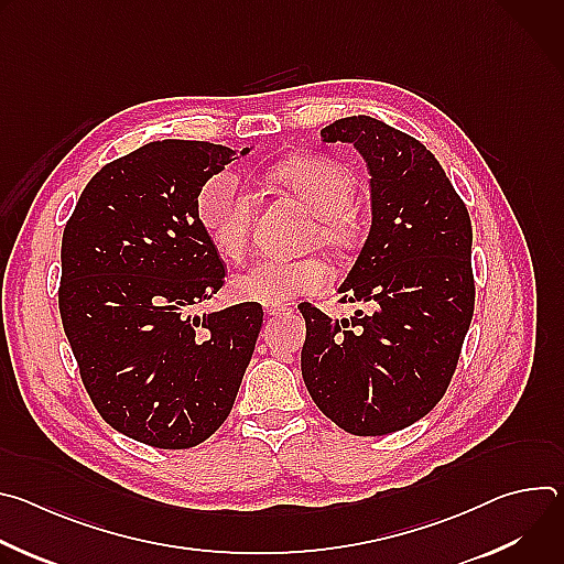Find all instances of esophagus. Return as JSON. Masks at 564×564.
<instances>
[{
	"instance_id": "1",
	"label": "esophagus",
	"mask_w": 564,
	"mask_h": 564,
	"mask_svg": "<svg viewBox=\"0 0 564 564\" xmlns=\"http://www.w3.org/2000/svg\"><path fill=\"white\" fill-rule=\"evenodd\" d=\"M263 310H265V314L268 316H281V314H288V305H283V303H265L263 305Z\"/></svg>"
}]
</instances>
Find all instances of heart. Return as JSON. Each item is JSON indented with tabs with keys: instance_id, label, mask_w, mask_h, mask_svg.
Here are the masks:
<instances>
[{
	"instance_id": "b5f03b06",
	"label": "heart",
	"mask_w": 564,
	"mask_h": 564,
	"mask_svg": "<svg viewBox=\"0 0 564 564\" xmlns=\"http://www.w3.org/2000/svg\"><path fill=\"white\" fill-rule=\"evenodd\" d=\"M274 178L314 214V240L337 252L355 248L357 223L352 207L357 183L346 167L328 158H294L274 170ZM252 207V194L227 170L216 172L203 183L196 214L223 259L238 261L246 254ZM328 279L330 268L318 257L294 261L261 259L234 279V294L254 303H283L318 292Z\"/></svg>"
}]
</instances>
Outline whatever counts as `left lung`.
<instances>
[{"label":"left lung","instance_id":"obj_1","mask_svg":"<svg viewBox=\"0 0 564 564\" xmlns=\"http://www.w3.org/2000/svg\"><path fill=\"white\" fill-rule=\"evenodd\" d=\"M321 138L355 144L370 174V231L339 288L344 301L366 310L335 321L299 305L301 375L339 429L388 435L429 415L455 372L475 305L470 218L437 158L413 135L350 116Z\"/></svg>","mask_w":564,"mask_h":564}]
</instances>
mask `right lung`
<instances>
[{"label": "right lung", "instance_id": "add662e5", "mask_svg": "<svg viewBox=\"0 0 564 564\" xmlns=\"http://www.w3.org/2000/svg\"><path fill=\"white\" fill-rule=\"evenodd\" d=\"M248 151L149 142L105 165L64 227L66 339L102 420L142 444L192 448L214 435L252 359L259 303L194 314L225 281L196 198Z\"/></svg>", "mask_w": 564, "mask_h": 564}]
</instances>
